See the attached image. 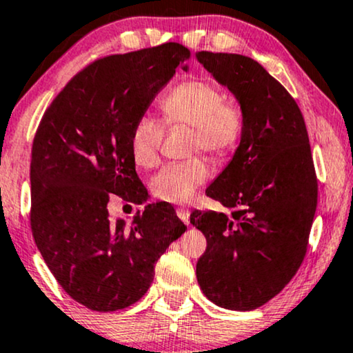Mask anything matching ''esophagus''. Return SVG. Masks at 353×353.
<instances>
[{"label":"esophagus","mask_w":353,"mask_h":353,"mask_svg":"<svg viewBox=\"0 0 353 353\" xmlns=\"http://www.w3.org/2000/svg\"><path fill=\"white\" fill-rule=\"evenodd\" d=\"M190 209H188V207H178L176 209V215H178V219H180L183 223L185 225H190Z\"/></svg>","instance_id":"esophagus-1"}]
</instances>
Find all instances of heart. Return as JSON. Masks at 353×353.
<instances>
[{"mask_svg":"<svg viewBox=\"0 0 353 353\" xmlns=\"http://www.w3.org/2000/svg\"><path fill=\"white\" fill-rule=\"evenodd\" d=\"M159 108L163 123L170 128H190V152L204 151L216 159L233 152L245 132L243 105L226 98L219 86L204 79L185 80L162 96ZM165 125L152 115H141L133 125L132 157L138 167L149 168L159 161ZM210 175L201 157L167 163L151 180V190L159 199L183 204L188 202Z\"/></svg>","mask_w":353,"mask_h":353,"instance_id":"heart-1","label":"heart"}]
</instances>
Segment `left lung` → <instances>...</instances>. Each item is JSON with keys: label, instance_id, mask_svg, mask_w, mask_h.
<instances>
[{"label": "left lung", "instance_id": "left-lung-1", "mask_svg": "<svg viewBox=\"0 0 353 353\" xmlns=\"http://www.w3.org/2000/svg\"><path fill=\"white\" fill-rule=\"evenodd\" d=\"M196 57L245 112L233 159L205 191L230 214H191L207 239L196 276L215 305L249 312L281 292L305 257L318 197L310 143L297 103L257 61L209 51Z\"/></svg>", "mask_w": 353, "mask_h": 353}]
</instances>
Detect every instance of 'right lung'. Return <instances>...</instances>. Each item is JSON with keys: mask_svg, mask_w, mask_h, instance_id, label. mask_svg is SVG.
<instances>
[{"mask_svg": "<svg viewBox=\"0 0 353 353\" xmlns=\"http://www.w3.org/2000/svg\"><path fill=\"white\" fill-rule=\"evenodd\" d=\"M191 52L178 43L114 54L79 72L46 109L32 146L30 226L61 288L81 305L115 312L138 302L154 267L186 231L165 202L127 225L109 216L112 194L143 204L132 130Z\"/></svg>", "mask_w": 353, "mask_h": 353, "instance_id": "1", "label": "right lung"}]
</instances>
